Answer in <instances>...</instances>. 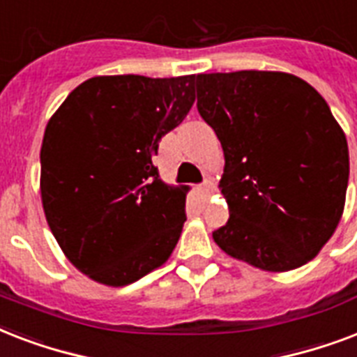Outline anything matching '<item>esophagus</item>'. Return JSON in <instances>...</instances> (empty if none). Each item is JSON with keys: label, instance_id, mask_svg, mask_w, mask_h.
Wrapping results in <instances>:
<instances>
[{"label": "esophagus", "instance_id": "esophagus-1", "mask_svg": "<svg viewBox=\"0 0 357 357\" xmlns=\"http://www.w3.org/2000/svg\"><path fill=\"white\" fill-rule=\"evenodd\" d=\"M213 190H215V187H213L211 181H206L204 185H200V192L206 196V198H209V196L213 195Z\"/></svg>", "mask_w": 357, "mask_h": 357}]
</instances>
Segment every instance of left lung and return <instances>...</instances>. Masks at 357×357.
Returning <instances> with one entry per match:
<instances>
[{
  "instance_id": "left-lung-1",
  "label": "left lung",
  "mask_w": 357,
  "mask_h": 357,
  "mask_svg": "<svg viewBox=\"0 0 357 357\" xmlns=\"http://www.w3.org/2000/svg\"><path fill=\"white\" fill-rule=\"evenodd\" d=\"M198 113L224 150L226 226L213 231L229 257L266 272L305 265L343 217L349 144L319 92L293 74H198Z\"/></svg>"
}]
</instances>
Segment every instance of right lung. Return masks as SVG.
Returning <instances> with one entry per match:
<instances>
[{
	"label": "right lung",
	"mask_w": 357,
	"mask_h": 357,
	"mask_svg": "<svg viewBox=\"0 0 357 357\" xmlns=\"http://www.w3.org/2000/svg\"><path fill=\"white\" fill-rule=\"evenodd\" d=\"M196 75H98L53 113L40 148L47 226L79 272L123 287L165 265L189 187L153 167L159 140L195 103Z\"/></svg>",
	"instance_id": "right-lung-1"
}]
</instances>
